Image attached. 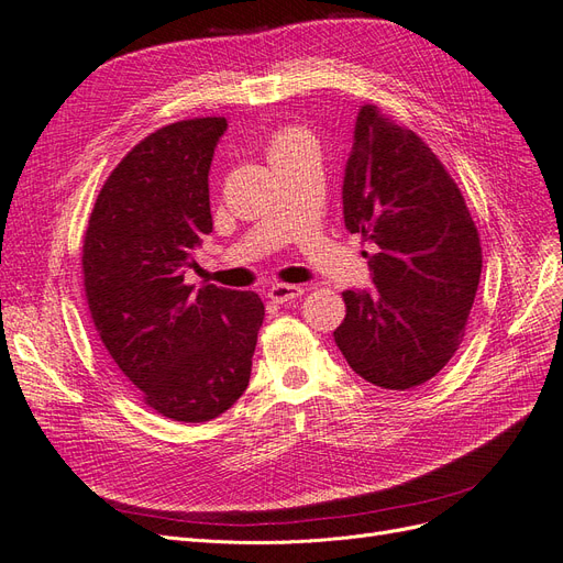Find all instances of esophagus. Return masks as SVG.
<instances>
[{"label": "esophagus", "mask_w": 563, "mask_h": 563, "mask_svg": "<svg viewBox=\"0 0 563 563\" xmlns=\"http://www.w3.org/2000/svg\"><path fill=\"white\" fill-rule=\"evenodd\" d=\"M301 295H303V287H299V285L276 283V285L268 287V299L276 301V303H287V301H292V299H297Z\"/></svg>", "instance_id": "obj_1"}]
</instances>
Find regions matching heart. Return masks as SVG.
Returning a JSON list of instances; mask_svg holds the SVG:
<instances>
[{
  "label": "heart",
  "instance_id": "b5f03b06",
  "mask_svg": "<svg viewBox=\"0 0 563 563\" xmlns=\"http://www.w3.org/2000/svg\"><path fill=\"white\" fill-rule=\"evenodd\" d=\"M303 141H311V139L303 134L301 130H295V126H285V130H278L276 134L268 139V148H266L268 157L292 151L295 146H299V143H303Z\"/></svg>",
  "mask_w": 563,
  "mask_h": 563
}]
</instances>
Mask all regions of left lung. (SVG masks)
Masks as SVG:
<instances>
[{"label": "left lung", "mask_w": 563, "mask_h": 563, "mask_svg": "<svg viewBox=\"0 0 563 563\" xmlns=\"http://www.w3.org/2000/svg\"><path fill=\"white\" fill-rule=\"evenodd\" d=\"M344 223L361 233L373 292L346 290L334 342L353 373L406 391L462 344L481 278V240L455 179L408 126L365 103L344 174Z\"/></svg>", "instance_id": "obj_1"}]
</instances>
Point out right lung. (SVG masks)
Listing matches in <instances>:
<instances>
[{"mask_svg": "<svg viewBox=\"0 0 563 563\" xmlns=\"http://www.w3.org/2000/svg\"><path fill=\"white\" fill-rule=\"evenodd\" d=\"M227 118L159 126L110 172L82 245L85 295L108 356L143 404L174 422H210L250 384L264 320L256 292L186 285L212 233L210 165Z\"/></svg>", "mask_w": 563, "mask_h": 563, "instance_id": "1", "label": "right lung"}]
</instances>
